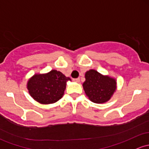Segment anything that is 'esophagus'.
Wrapping results in <instances>:
<instances>
[{
  "mask_svg": "<svg viewBox=\"0 0 149 149\" xmlns=\"http://www.w3.org/2000/svg\"><path fill=\"white\" fill-rule=\"evenodd\" d=\"M74 82H76V83H79L80 82V78H74V79L73 80Z\"/></svg>",
  "mask_w": 149,
  "mask_h": 149,
  "instance_id": "esophagus-1",
  "label": "esophagus"
}]
</instances>
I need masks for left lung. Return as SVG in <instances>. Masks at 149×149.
I'll list each match as a JSON object with an SVG mask.
<instances>
[{
    "instance_id": "1",
    "label": "left lung",
    "mask_w": 149,
    "mask_h": 149,
    "mask_svg": "<svg viewBox=\"0 0 149 149\" xmlns=\"http://www.w3.org/2000/svg\"><path fill=\"white\" fill-rule=\"evenodd\" d=\"M85 78L83 89L88 98L95 103L107 102L117 89V82L114 78L103 76L95 70L88 71Z\"/></svg>"
}]
</instances>
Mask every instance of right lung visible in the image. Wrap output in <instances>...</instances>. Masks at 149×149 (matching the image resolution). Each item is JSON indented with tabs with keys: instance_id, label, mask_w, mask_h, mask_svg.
<instances>
[{
	"instance_id": "right-lung-1",
	"label": "right lung",
	"mask_w": 149,
	"mask_h": 149,
	"mask_svg": "<svg viewBox=\"0 0 149 149\" xmlns=\"http://www.w3.org/2000/svg\"><path fill=\"white\" fill-rule=\"evenodd\" d=\"M71 78L61 72L52 70L47 73L35 74L27 81L29 95L41 104H52L59 100L64 94L66 82Z\"/></svg>"
}]
</instances>
